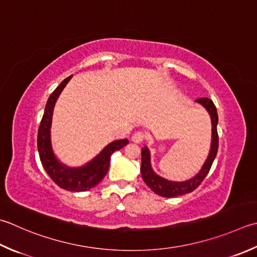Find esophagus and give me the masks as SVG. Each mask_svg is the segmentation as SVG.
<instances>
[{"label":"esophagus","mask_w":257,"mask_h":257,"mask_svg":"<svg viewBox=\"0 0 257 257\" xmlns=\"http://www.w3.org/2000/svg\"><path fill=\"white\" fill-rule=\"evenodd\" d=\"M145 138H146V134L144 132H137L133 135L132 140L134 143L139 144V143H142Z\"/></svg>","instance_id":"obj_1"}]
</instances>
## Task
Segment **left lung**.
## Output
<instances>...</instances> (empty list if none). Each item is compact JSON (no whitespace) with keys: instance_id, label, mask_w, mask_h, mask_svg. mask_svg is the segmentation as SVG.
<instances>
[{"instance_id":"left-lung-1","label":"left lung","mask_w":257,"mask_h":257,"mask_svg":"<svg viewBox=\"0 0 257 257\" xmlns=\"http://www.w3.org/2000/svg\"><path fill=\"white\" fill-rule=\"evenodd\" d=\"M196 102L200 103L206 110H207L210 115V120H212V144H210V150L207 159H206L202 169L199 170V173L197 175L194 176V177L190 178L189 180H186V182H172V180H167L160 177V176L156 174L152 168V164H150V153L148 148L144 147L142 149V167H140V172H142L144 182L149 188H152L155 194L163 196V197H177V196L180 195L192 193L193 190L198 187L200 183L203 182L206 176L209 173V169L212 167L216 154H217V110H216L214 102L209 98H199L196 100Z\"/></svg>"}]
</instances>
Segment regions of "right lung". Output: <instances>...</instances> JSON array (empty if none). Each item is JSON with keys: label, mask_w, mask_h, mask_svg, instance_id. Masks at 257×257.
Returning a JSON list of instances; mask_svg holds the SVG:
<instances>
[{"label": "right lung", "mask_w": 257, "mask_h": 257, "mask_svg": "<svg viewBox=\"0 0 257 257\" xmlns=\"http://www.w3.org/2000/svg\"><path fill=\"white\" fill-rule=\"evenodd\" d=\"M71 78L72 75L64 79L48 99L38 132V150L42 166L45 172L50 176V178L59 187L70 190V192L79 193L85 192V190L94 187L95 185L101 182L105 174L108 173L111 155L115 150L124 147L129 143V140L120 139L112 142L107 147H104L98 156H95L91 162L81 166V167L71 168L59 162L53 153L51 145L52 114L55 102H57L60 93L62 92V90Z\"/></svg>", "instance_id": "1"}]
</instances>
